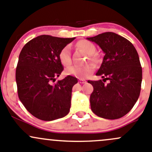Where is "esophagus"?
Instances as JSON below:
<instances>
[{"instance_id": "obj_1", "label": "esophagus", "mask_w": 152, "mask_h": 152, "mask_svg": "<svg viewBox=\"0 0 152 152\" xmlns=\"http://www.w3.org/2000/svg\"><path fill=\"white\" fill-rule=\"evenodd\" d=\"M79 82H80L81 84H85L86 82H86V80H85V79H80L79 80Z\"/></svg>"}]
</instances>
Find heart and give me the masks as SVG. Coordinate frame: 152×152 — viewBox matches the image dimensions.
Returning a JSON list of instances; mask_svg holds the SVG:
<instances>
[{
  "instance_id": "obj_1",
  "label": "heart",
  "mask_w": 152,
  "mask_h": 152,
  "mask_svg": "<svg viewBox=\"0 0 152 152\" xmlns=\"http://www.w3.org/2000/svg\"><path fill=\"white\" fill-rule=\"evenodd\" d=\"M77 47L82 49L86 53L89 55V58L93 62L97 60L96 56L93 55L96 51V45L93 42L88 40L79 41L77 43ZM59 59L61 63L64 66H68L71 64V55H70V46L66 45L60 50L59 53ZM95 70V66L93 64H87L84 66H70L65 69V73L70 76H74L80 79L87 77L90 76Z\"/></svg>"
}]
</instances>
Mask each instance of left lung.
I'll return each mask as SVG.
<instances>
[{
  "mask_svg": "<svg viewBox=\"0 0 152 152\" xmlns=\"http://www.w3.org/2000/svg\"><path fill=\"white\" fill-rule=\"evenodd\" d=\"M88 40L99 45L104 53L96 76L103 80L88 81L93 87L90 95L91 110L96 115L114 120L132 110L140 96L142 67L134 45L113 32H105ZM107 80L109 81L105 84Z\"/></svg>",
  "mask_w": 152,
  "mask_h": 152,
  "instance_id": "1",
  "label": "left lung"
}]
</instances>
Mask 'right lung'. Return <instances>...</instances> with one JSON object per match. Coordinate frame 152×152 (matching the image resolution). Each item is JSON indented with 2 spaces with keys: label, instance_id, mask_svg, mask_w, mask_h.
Instances as JSON below:
<instances>
[{
  "label": "right lung",
  "instance_id": "right-lung-1",
  "mask_svg": "<svg viewBox=\"0 0 152 152\" xmlns=\"http://www.w3.org/2000/svg\"><path fill=\"white\" fill-rule=\"evenodd\" d=\"M74 39L40 35L21 50L15 74L18 97L37 118L50 121L65 117L70 111L72 88L77 79L67 76L52 82L63 70L59 52Z\"/></svg>",
  "mask_w": 152,
  "mask_h": 152
}]
</instances>
